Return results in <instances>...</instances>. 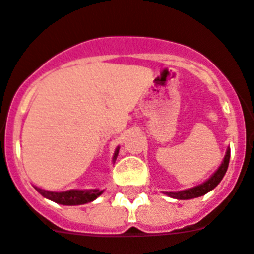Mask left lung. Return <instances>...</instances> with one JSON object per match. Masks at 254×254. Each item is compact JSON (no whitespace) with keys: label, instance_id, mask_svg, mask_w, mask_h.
<instances>
[{"label":"left lung","instance_id":"left-lung-1","mask_svg":"<svg viewBox=\"0 0 254 254\" xmlns=\"http://www.w3.org/2000/svg\"><path fill=\"white\" fill-rule=\"evenodd\" d=\"M229 161H230V148H227L225 159H223L221 167L216 170V173L213 174L209 180L206 181V182L201 183V185H199V186L192 187V189L183 190V191H177V192H164V193L170 196V197H174V199H178V200H189V199H193V197H199V196L205 195L206 192L212 191V190L214 189V187L221 182V181H222L223 176L226 174V170H227V168H229Z\"/></svg>","mask_w":254,"mask_h":254}]
</instances>
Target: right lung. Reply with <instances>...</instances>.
Segmentation results:
<instances>
[{
    "label": "right lung",
    "instance_id": "1",
    "mask_svg": "<svg viewBox=\"0 0 254 254\" xmlns=\"http://www.w3.org/2000/svg\"><path fill=\"white\" fill-rule=\"evenodd\" d=\"M119 150L120 147H117L114 155V163L116 160L117 155H119ZM38 192L41 193L44 197L54 201V203L62 204V205H81V204L90 203L93 200H95L98 196H101L103 193L102 190L93 189V190H68V191H63V192H54V191H48V190H42L35 187Z\"/></svg>",
    "mask_w": 254,
    "mask_h": 254
}]
</instances>
